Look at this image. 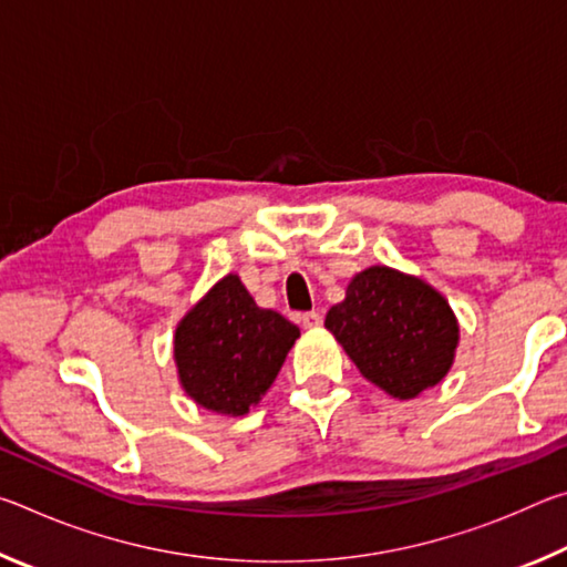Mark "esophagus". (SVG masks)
Masks as SVG:
<instances>
[{"instance_id": "esophagus-1", "label": "esophagus", "mask_w": 567, "mask_h": 567, "mask_svg": "<svg viewBox=\"0 0 567 567\" xmlns=\"http://www.w3.org/2000/svg\"><path fill=\"white\" fill-rule=\"evenodd\" d=\"M300 322H302V328H307V330L320 328V324H322V315H320V312H305L302 318H300Z\"/></svg>"}]
</instances>
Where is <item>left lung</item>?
I'll return each instance as SVG.
<instances>
[{"label":"left lung","mask_w":567,"mask_h":567,"mask_svg":"<svg viewBox=\"0 0 567 567\" xmlns=\"http://www.w3.org/2000/svg\"><path fill=\"white\" fill-rule=\"evenodd\" d=\"M362 378L398 400L435 388L453 368L460 328L435 287L385 265L350 280L324 318Z\"/></svg>","instance_id":"1"}]
</instances>
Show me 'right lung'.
Listing matches in <instances>:
<instances>
[{"mask_svg":"<svg viewBox=\"0 0 567 567\" xmlns=\"http://www.w3.org/2000/svg\"><path fill=\"white\" fill-rule=\"evenodd\" d=\"M297 338V324L257 307L239 277L227 275L177 324L182 388L199 408L247 415L270 390Z\"/></svg>","mask_w":567,"mask_h":567,"instance_id":"right-lung-1","label":"right lung"}]
</instances>
